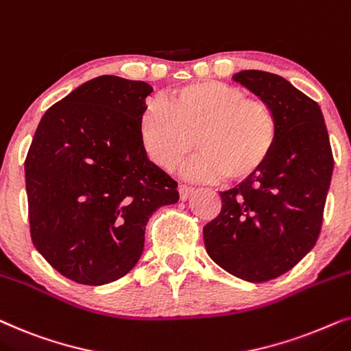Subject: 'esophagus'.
Masks as SVG:
<instances>
[{"label": "esophagus", "mask_w": 351, "mask_h": 351, "mask_svg": "<svg viewBox=\"0 0 351 351\" xmlns=\"http://www.w3.org/2000/svg\"><path fill=\"white\" fill-rule=\"evenodd\" d=\"M178 191H180V199L181 200H186L189 197L191 194L194 193V188L193 186H186V184H181L180 188H178Z\"/></svg>", "instance_id": "esophagus-1"}]
</instances>
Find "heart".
<instances>
[{
    "label": "heart",
    "instance_id": "heart-1",
    "mask_svg": "<svg viewBox=\"0 0 351 351\" xmlns=\"http://www.w3.org/2000/svg\"><path fill=\"white\" fill-rule=\"evenodd\" d=\"M141 141L151 160L176 171L193 156L189 178L244 183L254 178L278 143V119L268 102L239 86L204 80L173 90L165 107L152 104L139 120Z\"/></svg>",
    "mask_w": 351,
    "mask_h": 351
}]
</instances>
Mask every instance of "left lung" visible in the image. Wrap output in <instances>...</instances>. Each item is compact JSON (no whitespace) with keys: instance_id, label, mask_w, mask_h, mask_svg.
<instances>
[{"instance_id":"8db88e82","label":"left lung","mask_w":351,"mask_h":351,"mask_svg":"<svg viewBox=\"0 0 351 351\" xmlns=\"http://www.w3.org/2000/svg\"><path fill=\"white\" fill-rule=\"evenodd\" d=\"M234 80L274 110L278 143L254 178L219 193L221 210L204 226V242L210 258L232 276L265 282L315 247L334 157L316 101L276 73L244 70Z\"/></svg>"}]
</instances>
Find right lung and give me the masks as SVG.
I'll list each match as a JSON object with an SVG mask.
<instances>
[{
  "instance_id": "add662e5",
  "label": "right lung",
  "mask_w": 351,
  "mask_h": 351,
  "mask_svg": "<svg viewBox=\"0 0 351 351\" xmlns=\"http://www.w3.org/2000/svg\"><path fill=\"white\" fill-rule=\"evenodd\" d=\"M152 86L102 75L51 106L25 157L30 236L56 271L86 286L123 278L178 183L147 158L139 120Z\"/></svg>"
}]
</instances>
